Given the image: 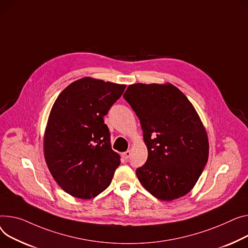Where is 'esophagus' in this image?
<instances>
[{
	"label": "esophagus",
	"instance_id": "obj_1",
	"mask_svg": "<svg viewBox=\"0 0 248 248\" xmlns=\"http://www.w3.org/2000/svg\"><path fill=\"white\" fill-rule=\"evenodd\" d=\"M130 155H131V152H130V151H126L125 153L123 154V157H124V159H126V160L130 157Z\"/></svg>",
	"mask_w": 248,
	"mask_h": 248
}]
</instances>
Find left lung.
<instances>
[{"label":"left lung","mask_w":248,"mask_h":248,"mask_svg":"<svg viewBox=\"0 0 248 248\" xmlns=\"http://www.w3.org/2000/svg\"><path fill=\"white\" fill-rule=\"evenodd\" d=\"M124 98L140 122L148 156L136 173L160 201L189 192L207 162L205 128L188 98L174 86L130 85Z\"/></svg>","instance_id":"1"}]
</instances>
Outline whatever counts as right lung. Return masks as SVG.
I'll return each instance as SVG.
<instances>
[{
  "label": "right lung",
  "instance_id": "1",
  "mask_svg": "<svg viewBox=\"0 0 248 248\" xmlns=\"http://www.w3.org/2000/svg\"><path fill=\"white\" fill-rule=\"evenodd\" d=\"M125 87L80 78L60 93L52 108L44 139L46 162L58 185L78 199L103 192L120 166L104 117Z\"/></svg>",
  "mask_w": 248,
  "mask_h": 248
}]
</instances>
